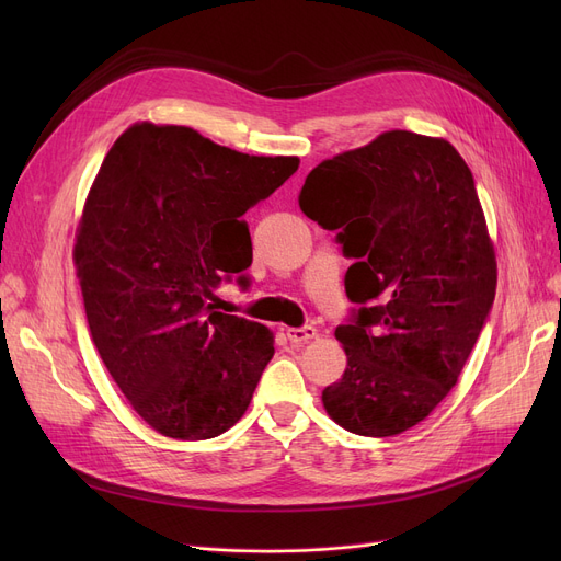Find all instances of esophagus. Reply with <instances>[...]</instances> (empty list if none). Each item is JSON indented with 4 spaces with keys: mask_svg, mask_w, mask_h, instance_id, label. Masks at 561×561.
Masks as SVG:
<instances>
[{
    "mask_svg": "<svg viewBox=\"0 0 561 561\" xmlns=\"http://www.w3.org/2000/svg\"><path fill=\"white\" fill-rule=\"evenodd\" d=\"M286 336L290 343H307L309 339L316 336V328L311 325H305V328H288L286 330Z\"/></svg>",
    "mask_w": 561,
    "mask_h": 561,
    "instance_id": "1",
    "label": "esophagus"
}]
</instances>
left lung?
Returning a JSON list of instances; mask_svg holds the SVG:
<instances>
[{"instance_id":"left-lung-1","label":"left lung","mask_w":561,"mask_h":561,"mask_svg":"<svg viewBox=\"0 0 561 561\" xmlns=\"http://www.w3.org/2000/svg\"><path fill=\"white\" fill-rule=\"evenodd\" d=\"M300 209L352 265L336 328L347 368L322 391L332 421L393 436L448 396L495 298V256L473 172L444 138L387 131L316 165Z\"/></svg>"}]
</instances>
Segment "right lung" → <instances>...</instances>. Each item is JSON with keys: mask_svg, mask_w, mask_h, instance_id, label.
Listing matches in <instances>:
<instances>
[{"mask_svg": "<svg viewBox=\"0 0 561 561\" xmlns=\"http://www.w3.org/2000/svg\"><path fill=\"white\" fill-rule=\"evenodd\" d=\"M298 165L150 123L104 157L77 229V277L104 366L157 432L214 438L245 414L273 334L214 311V288L233 275L250 282L243 216Z\"/></svg>", "mask_w": 561, "mask_h": 561, "instance_id": "add662e5", "label": "right lung"}]
</instances>
